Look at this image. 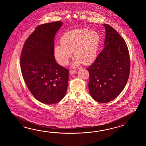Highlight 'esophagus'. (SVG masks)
I'll use <instances>...</instances> for the list:
<instances>
[{"mask_svg":"<svg viewBox=\"0 0 146 146\" xmlns=\"http://www.w3.org/2000/svg\"><path fill=\"white\" fill-rule=\"evenodd\" d=\"M77 72V71L76 70H72L70 71V74H75Z\"/></svg>","mask_w":146,"mask_h":146,"instance_id":"obj_1","label":"esophagus"}]
</instances>
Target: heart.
I'll list each match as a JSON object with an SVG mask.
<instances>
[{
	"mask_svg": "<svg viewBox=\"0 0 146 146\" xmlns=\"http://www.w3.org/2000/svg\"><path fill=\"white\" fill-rule=\"evenodd\" d=\"M101 38L99 34L88 29H77L68 31L60 38V45L54 48V56L60 65L68 64L74 52L76 58L74 67L82 63L88 65L94 62L98 55Z\"/></svg>",
	"mask_w": 146,
	"mask_h": 146,
	"instance_id": "obj_1",
	"label": "heart"
}]
</instances>
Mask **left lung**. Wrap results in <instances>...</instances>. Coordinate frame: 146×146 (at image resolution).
I'll return each mask as SVG.
<instances>
[{
    "label": "left lung",
    "mask_w": 146,
    "mask_h": 146,
    "mask_svg": "<svg viewBox=\"0 0 146 146\" xmlns=\"http://www.w3.org/2000/svg\"><path fill=\"white\" fill-rule=\"evenodd\" d=\"M103 25L106 32L104 48L87 68L90 95L102 103L115 99L121 93L130 70L129 54L125 41L111 26Z\"/></svg>",
    "instance_id": "left-lung-1"
}]
</instances>
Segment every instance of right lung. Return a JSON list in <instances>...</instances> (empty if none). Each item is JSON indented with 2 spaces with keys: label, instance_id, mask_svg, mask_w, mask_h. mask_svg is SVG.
<instances>
[{
  "label": "right lung",
  "instance_id": "add662e5",
  "mask_svg": "<svg viewBox=\"0 0 146 146\" xmlns=\"http://www.w3.org/2000/svg\"><path fill=\"white\" fill-rule=\"evenodd\" d=\"M61 21L38 26L25 42L20 58L22 76L32 94L46 104L58 103L65 96L69 70L54 57V37Z\"/></svg>",
  "mask_w": 146,
  "mask_h": 146
}]
</instances>
